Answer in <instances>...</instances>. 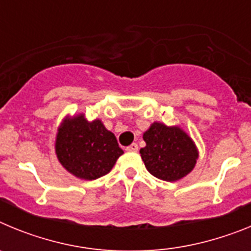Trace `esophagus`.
Segmentation results:
<instances>
[{
  "instance_id": "obj_1",
  "label": "esophagus",
  "mask_w": 251,
  "mask_h": 251,
  "mask_svg": "<svg viewBox=\"0 0 251 251\" xmlns=\"http://www.w3.org/2000/svg\"><path fill=\"white\" fill-rule=\"evenodd\" d=\"M126 150H127L128 152H137V151H138V145H137V143H132V145L128 146Z\"/></svg>"
}]
</instances>
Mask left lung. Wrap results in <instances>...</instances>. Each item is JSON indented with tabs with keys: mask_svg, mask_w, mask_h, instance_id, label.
<instances>
[{
	"mask_svg": "<svg viewBox=\"0 0 251 251\" xmlns=\"http://www.w3.org/2000/svg\"><path fill=\"white\" fill-rule=\"evenodd\" d=\"M146 147L139 153L151 175L163 181H177L196 165V146L178 127L153 123L143 134Z\"/></svg>",
	"mask_w": 251,
	"mask_h": 251,
	"instance_id": "obj_1",
	"label": "left lung"
}]
</instances>
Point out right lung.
<instances>
[{
  "label": "right lung",
  "mask_w": 251,
  "mask_h": 251,
  "mask_svg": "<svg viewBox=\"0 0 251 251\" xmlns=\"http://www.w3.org/2000/svg\"><path fill=\"white\" fill-rule=\"evenodd\" d=\"M55 147L60 163L84 179L105 176L123 154L115 136L100 121L88 123L83 115L61 124Z\"/></svg>",
  "instance_id": "add662e5"
}]
</instances>
